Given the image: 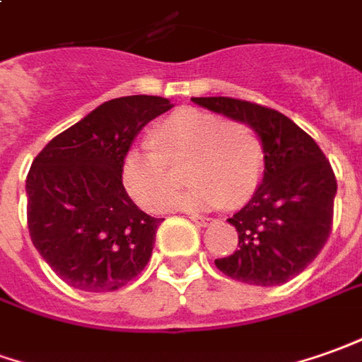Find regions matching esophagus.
Returning <instances> with one entry per match:
<instances>
[{
	"instance_id": "obj_1",
	"label": "esophagus",
	"mask_w": 362,
	"mask_h": 362,
	"mask_svg": "<svg viewBox=\"0 0 362 362\" xmlns=\"http://www.w3.org/2000/svg\"><path fill=\"white\" fill-rule=\"evenodd\" d=\"M189 218H191L195 224H199V226H206V224L213 221V218H209V216H201V214H191Z\"/></svg>"
}]
</instances>
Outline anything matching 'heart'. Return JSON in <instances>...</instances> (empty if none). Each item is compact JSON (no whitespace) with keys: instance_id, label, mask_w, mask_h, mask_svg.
<instances>
[{"instance_id":"b5f03b06","label":"heart","mask_w":362,"mask_h":362,"mask_svg":"<svg viewBox=\"0 0 362 362\" xmlns=\"http://www.w3.org/2000/svg\"><path fill=\"white\" fill-rule=\"evenodd\" d=\"M151 141L129 148L119 165L128 195L148 211H163L177 187L179 167L193 185L173 201L175 209L206 211L243 205L258 191L266 171L260 134L244 122H226L201 110H179L151 132Z\"/></svg>"}]
</instances>
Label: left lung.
<instances>
[{
  "label": "left lung",
  "instance_id": "8db88e82",
  "mask_svg": "<svg viewBox=\"0 0 362 362\" xmlns=\"http://www.w3.org/2000/svg\"><path fill=\"white\" fill-rule=\"evenodd\" d=\"M195 104L250 124L264 141L266 171L258 191L228 223L238 248L214 260L224 276L252 286H280L305 270L327 243L337 179L310 134L278 110L209 96Z\"/></svg>",
  "mask_w": 362,
  "mask_h": 362
}]
</instances>
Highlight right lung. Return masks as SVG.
I'll return each instance as SVG.
<instances>
[{
    "instance_id": "1",
    "label": "right lung",
    "mask_w": 362,
    "mask_h": 362,
    "mask_svg": "<svg viewBox=\"0 0 362 362\" xmlns=\"http://www.w3.org/2000/svg\"><path fill=\"white\" fill-rule=\"evenodd\" d=\"M169 108L167 98L146 94L104 102L33 159L25 181L29 234L72 288L119 290L148 266L163 218L129 199L119 165L139 129Z\"/></svg>"
}]
</instances>
